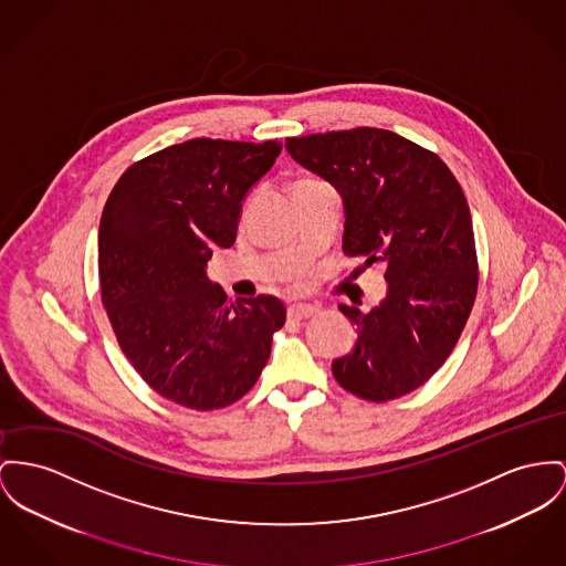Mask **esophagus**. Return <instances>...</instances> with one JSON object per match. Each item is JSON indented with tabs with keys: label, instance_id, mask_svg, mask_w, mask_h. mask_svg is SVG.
Wrapping results in <instances>:
<instances>
[{
	"label": "esophagus",
	"instance_id": "1",
	"mask_svg": "<svg viewBox=\"0 0 566 566\" xmlns=\"http://www.w3.org/2000/svg\"><path fill=\"white\" fill-rule=\"evenodd\" d=\"M315 313H319V306H315V304H304V302H294V304H290V308H287V315H290L292 319H308V317H313Z\"/></svg>",
	"mask_w": 566,
	"mask_h": 566
}]
</instances>
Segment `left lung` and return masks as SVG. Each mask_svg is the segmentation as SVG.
I'll return each instance as SVG.
<instances>
[{"label": "left lung", "mask_w": 566, "mask_h": 566, "mask_svg": "<svg viewBox=\"0 0 566 566\" xmlns=\"http://www.w3.org/2000/svg\"><path fill=\"white\" fill-rule=\"evenodd\" d=\"M285 148L339 190L343 253L363 265H386V298L369 313L339 304L358 339L333 363V374L365 401L399 399L444 365L476 298L479 260L465 195L436 151L390 130L360 126L287 137Z\"/></svg>", "instance_id": "left-lung-1"}]
</instances>
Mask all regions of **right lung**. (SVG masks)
I'll list each match as a JSON object with an SVG mask.
<instances>
[{
    "mask_svg": "<svg viewBox=\"0 0 566 566\" xmlns=\"http://www.w3.org/2000/svg\"><path fill=\"white\" fill-rule=\"evenodd\" d=\"M279 151L276 139H190L133 163L105 203L98 276L115 339L151 390L182 408L210 412L244 397L285 324L276 296L233 304L206 276Z\"/></svg>",
    "mask_w": 566,
    "mask_h": 566,
    "instance_id": "add662e5",
    "label": "right lung"
}]
</instances>
